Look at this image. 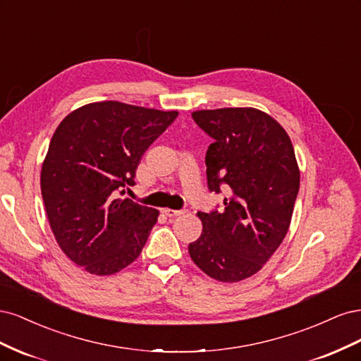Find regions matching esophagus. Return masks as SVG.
Instances as JSON below:
<instances>
[{
    "mask_svg": "<svg viewBox=\"0 0 361 361\" xmlns=\"http://www.w3.org/2000/svg\"><path fill=\"white\" fill-rule=\"evenodd\" d=\"M162 212L170 218H174V216H179V215L185 214L187 211H176V209H169V207H166V209H162Z\"/></svg>",
    "mask_w": 361,
    "mask_h": 361,
    "instance_id": "esophagus-1",
    "label": "esophagus"
}]
</instances>
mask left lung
<instances>
[{
    "instance_id": "1",
    "label": "left lung",
    "mask_w": 361,
    "mask_h": 361,
    "mask_svg": "<svg viewBox=\"0 0 361 361\" xmlns=\"http://www.w3.org/2000/svg\"><path fill=\"white\" fill-rule=\"evenodd\" d=\"M192 118L214 138L204 159L207 188L228 195L221 212L197 214L203 231L190 256L218 281H241L262 269L288 233L300 190L292 141L256 108L200 110Z\"/></svg>"
}]
</instances>
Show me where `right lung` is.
Instances as JSON below:
<instances>
[{
	"instance_id": "add662e5",
	"label": "right lung",
	"mask_w": 361,
	"mask_h": 361,
	"mask_svg": "<svg viewBox=\"0 0 361 361\" xmlns=\"http://www.w3.org/2000/svg\"><path fill=\"white\" fill-rule=\"evenodd\" d=\"M176 117L104 101L72 111L54 133L40 173L43 203L63 253L90 274H116L143 250L159 212L117 195L135 185L141 157Z\"/></svg>"
}]
</instances>
